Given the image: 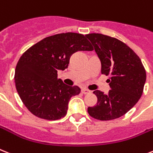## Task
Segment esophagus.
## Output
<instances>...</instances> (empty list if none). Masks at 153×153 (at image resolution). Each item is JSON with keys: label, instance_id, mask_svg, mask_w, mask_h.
<instances>
[{"label": "esophagus", "instance_id": "34e87169", "mask_svg": "<svg viewBox=\"0 0 153 153\" xmlns=\"http://www.w3.org/2000/svg\"><path fill=\"white\" fill-rule=\"evenodd\" d=\"M82 93L84 94H89V93H90V90H89V89L84 88V89H82Z\"/></svg>", "mask_w": 153, "mask_h": 153}]
</instances>
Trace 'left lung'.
<instances>
[{
  "instance_id": "8db88e82",
  "label": "left lung",
  "mask_w": 153,
  "mask_h": 153,
  "mask_svg": "<svg viewBox=\"0 0 153 153\" xmlns=\"http://www.w3.org/2000/svg\"><path fill=\"white\" fill-rule=\"evenodd\" d=\"M94 45L101 64V74H110L111 89L108 94L95 90L97 105L88 108L90 116L111 120L125 115L139 100L143 93L146 72L141 59L125 43L101 33L85 35Z\"/></svg>"
}]
</instances>
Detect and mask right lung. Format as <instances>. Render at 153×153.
Returning <instances> with one entry per match:
<instances>
[{
    "label": "right lung",
    "instance_id": "1",
    "mask_svg": "<svg viewBox=\"0 0 153 153\" xmlns=\"http://www.w3.org/2000/svg\"><path fill=\"white\" fill-rule=\"evenodd\" d=\"M93 49L85 36L71 32L44 38L27 49L15 71L16 89L27 109L45 120L64 117L71 97L81 89L57 79V71L68 68L73 53Z\"/></svg>",
    "mask_w": 153,
    "mask_h": 153
}]
</instances>
